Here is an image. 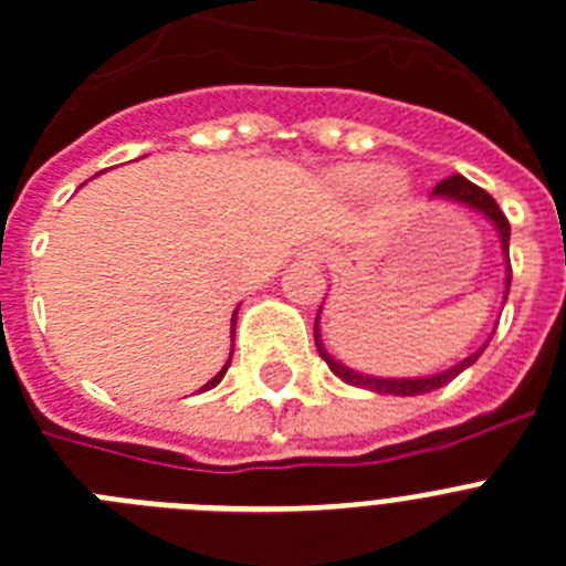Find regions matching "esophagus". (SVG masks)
<instances>
[{"label": "esophagus", "mask_w": 566, "mask_h": 566, "mask_svg": "<svg viewBox=\"0 0 566 566\" xmlns=\"http://www.w3.org/2000/svg\"><path fill=\"white\" fill-rule=\"evenodd\" d=\"M323 254H326V249H323V245H308L306 249V258L315 260V263L317 260H323Z\"/></svg>", "instance_id": "34e87169"}]
</instances>
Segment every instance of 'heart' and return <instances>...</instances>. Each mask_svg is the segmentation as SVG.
I'll return each instance as SVG.
<instances>
[{"label":"heart","instance_id":"b5f03b06","mask_svg":"<svg viewBox=\"0 0 566 566\" xmlns=\"http://www.w3.org/2000/svg\"><path fill=\"white\" fill-rule=\"evenodd\" d=\"M332 182L343 197L369 195L371 209L380 217H398L412 206L415 182L400 168H384L378 163H346L332 171Z\"/></svg>","mask_w":566,"mask_h":566}]
</instances>
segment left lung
Listing matches in <instances>:
<instances>
[{"label":"left lung","instance_id":"1","mask_svg":"<svg viewBox=\"0 0 566 566\" xmlns=\"http://www.w3.org/2000/svg\"><path fill=\"white\" fill-rule=\"evenodd\" d=\"M429 200H443V202H455V206H463V209H470V211H475V214L484 217L486 223L495 229V234H499V243H501V254H504V301L501 303H506V294H510V280H513V272H510V223H506L504 211L499 209V202L492 200L484 188H478L475 182H470L467 177H461V174H455V177H447L443 182H438V186L432 188ZM321 312H323V306L317 308V317H315V346H317V352H321L323 360H326V366L335 371L343 384L357 386V389H366V392H375V395H398V398L427 395V392H434V389H441V386H447L449 380L458 378L463 369H470L478 357L484 355L486 343H490V337L495 335V329H492V335L486 337V340L481 343L475 352H472V355H467L463 360H458V364H452L449 369H443V371H434V375H418V378H380V375H366V371L352 369V366L340 364L335 355H329V349H326V343H323V335H321Z\"/></svg>","mask_w":566,"mask_h":566}]
</instances>
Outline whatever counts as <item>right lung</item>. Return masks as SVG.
Masks as SVG:
<instances>
[{"mask_svg":"<svg viewBox=\"0 0 566 566\" xmlns=\"http://www.w3.org/2000/svg\"><path fill=\"white\" fill-rule=\"evenodd\" d=\"M234 326H237V312H234V317H231V346H234ZM231 355H234V349L229 352V360H226V366H223V369L217 371V375H214V378L209 380V384H206V386H200V392H209V389H214V386L220 384V380L226 378V371H229V366H231Z\"/></svg>","mask_w":566,"mask_h":566,"instance_id":"1","label":"right lung"}]
</instances>
